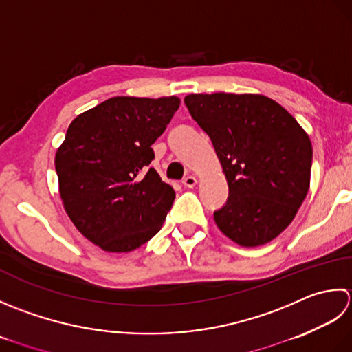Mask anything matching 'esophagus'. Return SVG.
Segmentation results:
<instances>
[{
  "mask_svg": "<svg viewBox=\"0 0 352 352\" xmlns=\"http://www.w3.org/2000/svg\"><path fill=\"white\" fill-rule=\"evenodd\" d=\"M182 184H184V186H186V188H195L196 184H197V179H196L195 176L188 175V176H186V177L184 179Z\"/></svg>",
  "mask_w": 352,
  "mask_h": 352,
  "instance_id": "34e87169",
  "label": "esophagus"
}]
</instances>
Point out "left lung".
Instances as JSON below:
<instances>
[{"label":"left lung","instance_id":"1","mask_svg":"<svg viewBox=\"0 0 352 352\" xmlns=\"http://www.w3.org/2000/svg\"><path fill=\"white\" fill-rule=\"evenodd\" d=\"M191 117L210 136L229 197L214 221L243 248L272 241L310 188V136L281 104L261 94H188Z\"/></svg>","mask_w":352,"mask_h":352}]
</instances>
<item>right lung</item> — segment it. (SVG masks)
I'll list each match as a JSON object with an SVG mask.
<instances>
[{
    "mask_svg": "<svg viewBox=\"0 0 352 352\" xmlns=\"http://www.w3.org/2000/svg\"><path fill=\"white\" fill-rule=\"evenodd\" d=\"M179 97H112L77 116L54 157L59 195L77 231L123 254L162 228L176 197L150 167L152 144L179 109Z\"/></svg>",
    "mask_w": 352,
    "mask_h": 352,
    "instance_id": "1",
    "label": "right lung"
}]
</instances>
